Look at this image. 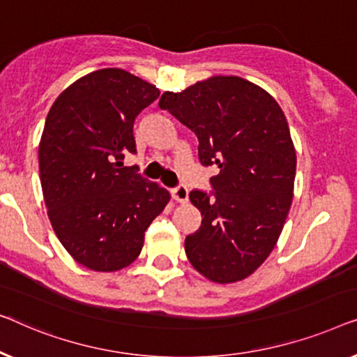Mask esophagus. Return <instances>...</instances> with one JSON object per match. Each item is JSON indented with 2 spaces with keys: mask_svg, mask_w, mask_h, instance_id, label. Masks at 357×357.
Here are the masks:
<instances>
[{
  "mask_svg": "<svg viewBox=\"0 0 357 357\" xmlns=\"http://www.w3.org/2000/svg\"><path fill=\"white\" fill-rule=\"evenodd\" d=\"M172 195H173V199L176 200V202H181V204L188 202V197H189L188 188H185V185H178V188H174L172 190Z\"/></svg>",
  "mask_w": 357,
  "mask_h": 357,
  "instance_id": "1",
  "label": "esophagus"
}]
</instances>
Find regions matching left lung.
Listing matches in <instances>:
<instances>
[{"label": "left lung", "mask_w": 357, "mask_h": 357, "mask_svg": "<svg viewBox=\"0 0 357 357\" xmlns=\"http://www.w3.org/2000/svg\"><path fill=\"white\" fill-rule=\"evenodd\" d=\"M168 109L199 139L213 197L192 190L202 225L184 241L185 255L215 283H234L265 262L293 202L296 150L288 121L272 95L238 76H213L183 92H165Z\"/></svg>", "instance_id": "left-lung-1"}]
</instances>
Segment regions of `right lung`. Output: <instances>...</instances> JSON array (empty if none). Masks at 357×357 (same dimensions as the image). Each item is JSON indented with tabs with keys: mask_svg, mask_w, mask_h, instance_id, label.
Returning <instances> with one entry per match:
<instances>
[{
	"mask_svg": "<svg viewBox=\"0 0 357 357\" xmlns=\"http://www.w3.org/2000/svg\"><path fill=\"white\" fill-rule=\"evenodd\" d=\"M160 97L119 68L77 79L50 108L38 145L40 183L59 243L84 267L116 272L139 257L169 192L123 167L135 116Z\"/></svg>",
	"mask_w": 357,
	"mask_h": 357,
	"instance_id": "obj_1",
	"label": "right lung"
}]
</instances>
